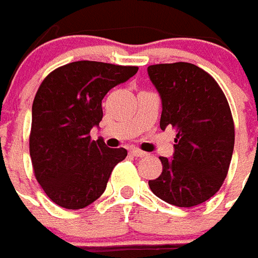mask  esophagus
Segmentation results:
<instances>
[{
	"mask_svg": "<svg viewBox=\"0 0 258 258\" xmlns=\"http://www.w3.org/2000/svg\"><path fill=\"white\" fill-rule=\"evenodd\" d=\"M130 153H131V156H134V157H144V156H146V153L145 152H142V150H139V149H131L130 150Z\"/></svg>",
	"mask_w": 258,
	"mask_h": 258,
	"instance_id": "1",
	"label": "esophagus"
}]
</instances>
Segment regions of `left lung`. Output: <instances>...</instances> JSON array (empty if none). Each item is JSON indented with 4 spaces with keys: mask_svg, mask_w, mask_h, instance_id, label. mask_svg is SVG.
<instances>
[{
    "mask_svg": "<svg viewBox=\"0 0 258 258\" xmlns=\"http://www.w3.org/2000/svg\"><path fill=\"white\" fill-rule=\"evenodd\" d=\"M148 74L163 101L160 127L176 131L173 157H160L163 172L149 187L171 205L197 207L228 173L235 142L230 105L217 82L194 64H156Z\"/></svg>",
    "mask_w": 258,
    "mask_h": 258,
    "instance_id": "obj_1",
    "label": "left lung"
}]
</instances>
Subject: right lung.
I'll use <instances>...</instances> for the list:
<instances>
[{
  "label": "right lung",
  "mask_w": 258,
  "mask_h": 258,
  "mask_svg": "<svg viewBox=\"0 0 258 258\" xmlns=\"http://www.w3.org/2000/svg\"><path fill=\"white\" fill-rule=\"evenodd\" d=\"M138 67L75 61L43 79L32 102L30 156L43 191L56 205L82 209L102 196L123 148H106L90 131L102 120V100Z\"/></svg>",
  "instance_id": "1"
}]
</instances>
